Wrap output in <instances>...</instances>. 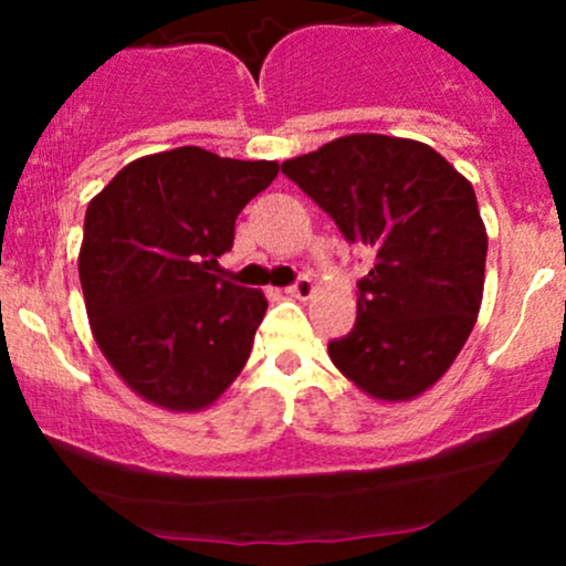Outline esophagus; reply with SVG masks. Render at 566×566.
I'll return each instance as SVG.
<instances>
[{"mask_svg":"<svg viewBox=\"0 0 566 566\" xmlns=\"http://www.w3.org/2000/svg\"><path fill=\"white\" fill-rule=\"evenodd\" d=\"M316 292V287H314V282H311L308 276H301L297 279L295 284H292V287L287 290V295H292V297H297V301H308L311 295H314Z\"/></svg>","mask_w":566,"mask_h":566,"instance_id":"obj_1","label":"esophagus"}]
</instances>
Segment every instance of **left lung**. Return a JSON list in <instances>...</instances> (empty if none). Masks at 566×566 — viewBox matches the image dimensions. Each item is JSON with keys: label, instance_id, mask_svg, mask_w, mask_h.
<instances>
[{"label": "left lung", "instance_id": "8db88e82", "mask_svg": "<svg viewBox=\"0 0 566 566\" xmlns=\"http://www.w3.org/2000/svg\"><path fill=\"white\" fill-rule=\"evenodd\" d=\"M282 172L375 255L356 324L329 359L378 401L437 386L469 340L484 295L486 229L465 175L426 143L354 133Z\"/></svg>", "mask_w": 566, "mask_h": 566}]
</instances>
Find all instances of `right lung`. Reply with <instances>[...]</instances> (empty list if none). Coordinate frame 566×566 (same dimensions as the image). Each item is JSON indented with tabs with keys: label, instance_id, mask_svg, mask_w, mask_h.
Returning <instances> with one entry per match:
<instances>
[{
	"label": "right lung",
	"instance_id": "obj_1",
	"mask_svg": "<svg viewBox=\"0 0 566 566\" xmlns=\"http://www.w3.org/2000/svg\"><path fill=\"white\" fill-rule=\"evenodd\" d=\"M276 175V161L180 146L129 161L90 199L80 247L90 329L148 405L199 412L244 369L269 301L216 271L237 216Z\"/></svg>",
	"mask_w": 566,
	"mask_h": 566
}]
</instances>
